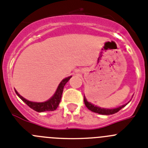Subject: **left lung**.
Returning a JSON list of instances; mask_svg holds the SVG:
<instances>
[{
	"label": "left lung",
	"instance_id": "1",
	"mask_svg": "<svg viewBox=\"0 0 148 148\" xmlns=\"http://www.w3.org/2000/svg\"><path fill=\"white\" fill-rule=\"evenodd\" d=\"M84 102H85V105L88 108V109H89V110L93 111V112L97 113V114H102V115H110V114H114L118 112L122 108L125 107L129 102L127 104H125V105H123V106H119L118 108H104L94 106V104L90 103V102H88L86 97L84 96Z\"/></svg>",
	"mask_w": 148,
	"mask_h": 148
}]
</instances>
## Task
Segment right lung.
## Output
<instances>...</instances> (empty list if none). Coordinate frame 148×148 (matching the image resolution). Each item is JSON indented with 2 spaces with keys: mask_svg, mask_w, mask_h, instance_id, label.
Listing matches in <instances>:
<instances>
[{
  "mask_svg": "<svg viewBox=\"0 0 148 148\" xmlns=\"http://www.w3.org/2000/svg\"><path fill=\"white\" fill-rule=\"evenodd\" d=\"M71 76H70V77H66V78H65V79H62L60 82V83L59 84V86H58V88L56 90L54 95H53L50 99H48L47 101H46V102H32V101L28 100V99H25L24 97H23L22 96L20 95L15 89H14V91H15L16 94H17V95H18V97H19L20 98H21V99L29 106V107H30L32 109L35 110V111H38V112L53 111V110H55L56 109L58 108L60 102L61 98H62V91H63V88H64L65 85L67 83L68 81L71 79Z\"/></svg>",
  "mask_w": 148,
  "mask_h": 148,
  "instance_id": "right-lung-1",
  "label": "right lung"
}]
</instances>
